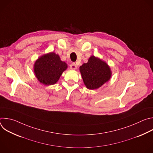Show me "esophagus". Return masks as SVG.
<instances>
[{"mask_svg": "<svg viewBox=\"0 0 153 153\" xmlns=\"http://www.w3.org/2000/svg\"><path fill=\"white\" fill-rule=\"evenodd\" d=\"M77 68V66L75 63H73L70 65V69L72 70H75Z\"/></svg>", "mask_w": 153, "mask_h": 153, "instance_id": "34e87169", "label": "esophagus"}]
</instances>
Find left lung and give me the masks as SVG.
I'll return each mask as SVG.
<instances>
[{"label":"left lung","mask_w":153,"mask_h":153,"mask_svg":"<svg viewBox=\"0 0 153 153\" xmlns=\"http://www.w3.org/2000/svg\"><path fill=\"white\" fill-rule=\"evenodd\" d=\"M79 70L85 85L90 90L99 88L110 79L112 74L108 64L94 56H91Z\"/></svg>","instance_id":"left-lung-1"}]
</instances>
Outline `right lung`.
<instances>
[{
    "mask_svg": "<svg viewBox=\"0 0 153 153\" xmlns=\"http://www.w3.org/2000/svg\"><path fill=\"white\" fill-rule=\"evenodd\" d=\"M68 66L62 62L58 54L51 52L44 54L36 60L34 65V72L38 80L43 85L55 84Z\"/></svg>",
    "mask_w": 153,
    "mask_h": 153,
    "instance_id": "add662e5",
    "label": "right lung"
}]
</instances>
